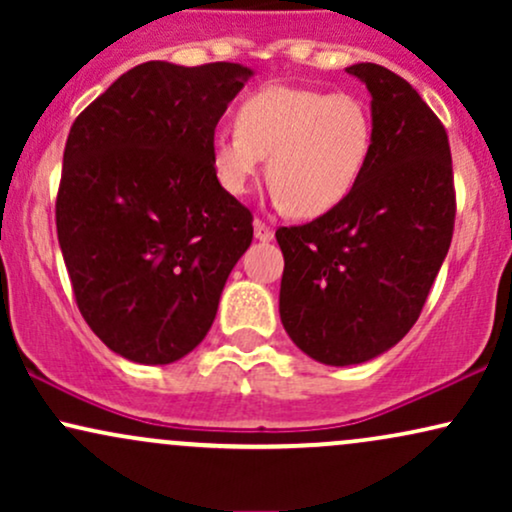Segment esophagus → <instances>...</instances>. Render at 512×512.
<instances>
[{"instance_id":"esophagus-1","label":"esophagus","mask_w":512,"mask_h":512,"mask_svg":"<svg viewBox=\"0 0 512 512\" xmlns=\"http://www.w3.org/2000/svg\"><path fill=\"white\" fill-rule=\"evenodd\" d=\"M255 238L262 240V243H269L274 238L272 226H267L262 219H255Z\"/></svg>"}]
</instances>
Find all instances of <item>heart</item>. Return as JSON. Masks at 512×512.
<instances>
[{"mask_svg":"<svg viewBox=\"0 0 512 512\" xmlns=\"http://www.w3.org/2000/svg\"><path fill=\"white\" fill-rule=\"evenodd\" d=\"M373 137L370 108L354 93L267 86L240 103L236 129L214 134L211 163L231 195H245L269 156L267 180L276 202L291 216L313 219L351 195Z\"/></svg>","mask_w":512,"mask_h":512,"instance_id":"heart-1","label":"heart"}]
</instances>
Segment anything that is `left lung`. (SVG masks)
<instances>
[{
  "label": "left lung",
  "mask_w": 512,
  "mask_h": 512,
  "mask_svg": "<svg viewBox=\"0 0 512 512\" xmlns=\"http://www.w3.org/2000/svg\"><path fill=\"white\" fill-rule=\"evenodd\" d=\"M368 86L373 149L339 207L276 231L279 315L293 344L327 366L395 346L419 320L455 228L448 132L402 76L346 67Z\"/></svg>",
  "instance_id": "1"
}]
</instances>
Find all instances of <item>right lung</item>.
Returning <instances> with one entry per match:
<instances>
[{"label":"right lung","mask_w":512,"mask_h":512,"mask_svg":"<svg viewBox=\"0 0 512 512\" xmlns=\"http://www.w3.org/2000/svg\"><path fill=\"white\" fill-rule=\"evenodd\" d=\"M252 72L144 62L81 110L55 202L72 291L115 354L158 366L207 337L252 211L211 163L214 129Z\"/></svg>","instance_id":"add662e5"}]
</instances>
